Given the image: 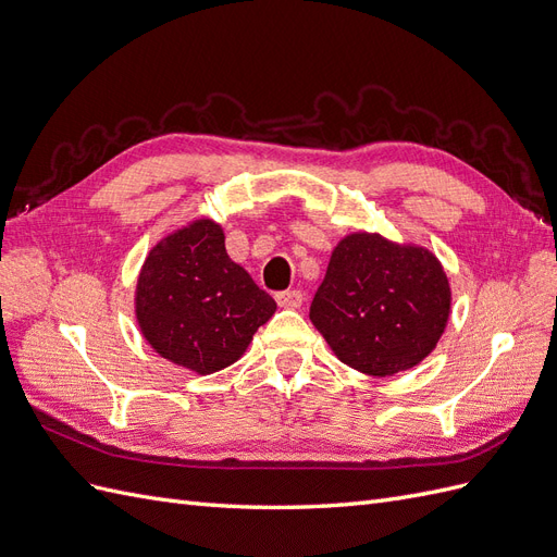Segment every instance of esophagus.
Masks as SVG:
<instances>
[{"mask_svg":"<svg viewBox=\"0 0 557 557\" xmlns=\"http://www.w3.org/2000/svg\"><path fill=\"white\" fill-rule=\"evenodd\" d=\"M276 301L283 309H299L301 301H305V295H301L299 290H283L276 295Z\"/></svg>","mask_w":557,"mask_h":557,"instance_id":"1","label":"esophagus"}]
</instances>
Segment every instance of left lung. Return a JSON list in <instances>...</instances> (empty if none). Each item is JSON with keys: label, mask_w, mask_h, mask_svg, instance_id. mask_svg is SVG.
<instances>
[{"label": "left lung", "mask_w": 557, "mask_h": 557, "mask_svg": "<svg viewBox=\"0 0 557 557\" xmlns=\"http://www.w3.org/2000/svg\"><path fill=\"white\" fill-rule=\"evenodd\" d=\"M448 315L450 285L434 252L369 232L336 244L309 311L334 356L369 376L425 360Z\"/></svg>", "instance_id": "obj_1"}]
</instances>
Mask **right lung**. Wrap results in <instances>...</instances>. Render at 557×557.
Returning a JSON list of instances; mask_svg holds the SVG:
<instances>
[{"instance_id":"1","label":"right lung","mask_w":557,"mask_h":557,"mask_svg":"<svg viewBox=\"0 0 557 557\" xmlns=\"http://www.w3.org/2000/svg\"><path fill=\"white\" fill-rule=\"evenodd\" d=\"M134 311L160 358L205 376L244 356L276 301L230 260L223 227L199 218L150 248Z\"/></svg>"}]
</instances>
